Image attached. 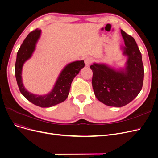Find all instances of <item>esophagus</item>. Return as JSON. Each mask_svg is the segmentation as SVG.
<instances>
[{"label":"esophagus","instance_id":"obj_1","mask_svg":"<svg viewBox=\"0 0 158 158\" xmlns=\"http://www.w3.org/2000/svg\"><path fill=\"white\" fill-rule=\"evenodd\" d=\"M92 61H93V60H92V57H86V59H85V65H86V66H89V65L91 64V63H92Z\"/></svg>","mask_w":158,"mask_h":158}]
</instances>
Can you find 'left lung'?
Returning a JSON list of instances; mask_svg holds the SVG:
<instances>
[{"label": "left lung", "instance_id": "obj_1", "mask_svg": "<svg viewBox=\"0 0 158 158\" xmlns=\"http://www.w3.org/2000/svg\"><path fill=\"white\" fill-rule=\"evenodd\" d=\"M125 45L122 54L127 57L123 68L114 69L105 63H94L92 86L95 97L103 104L122 107L131 102L142 88L144 69L142 57L136 41L121 29Z\"/></svg>", "mask_w": 158, "mask_h": 158}]
</instances>
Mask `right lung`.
Wrapping results in <instances>:
<instances>
[{"instance_id":"right-lung-1","label":"right lung","mask_w":158,"mask_h":158,"mask_svg":"<svg viewBox=\"0 0 158 158\" xmlns=\"http://www.w3.org/2000/svg\"><path fill=\"white\" fill-rule=\"evenodd\" d=\"M41 31L36 29L27 35L23 41L16 55L15 71L16 82L21 94L29 101L41 107H49L64 101L68 97L72 82L85 66L83 60L76 61L66 64L58 76L52 89L47 94H33L25 88L22 77L23 64L31 57L41 36Z\"/></svg>"}]
</instances>
